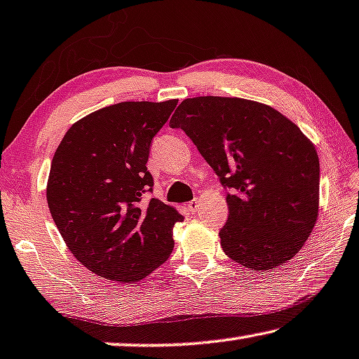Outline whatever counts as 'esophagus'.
Listing matches in <instances>:
<instances>
[{
    "instance_id": "34e87169",
    "label": "esophagus",
    "mask_w": 359,
    "mask_h": 359,
    "mask_svg": "<svg viewBox=\"0 0 359 359\" xmlns=\"http://www.w3.org/2000/svg\"><path fill=\"white\" fill-rule=\"evenodd\" d=\"M198 207H201V201H198V198H194V201H191L189 203H187V208H189L192 213H196L198 210Z\"/></svg>"
}]
</instances>
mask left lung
<instances>
[{"mask_svg": "<svg viewBox=\"0 0 359 359\" xmlns=\"http://www.w3.org/2000/svg\"><path fill=\"white\" fill-rule=\"evenodd\" d=\"M172 128L197 146L228 194L219 244L231 260L271 271L305 245L319 212L316 147L285 115L242 97H187Z\"/></svg>", "mask_w": 359, "mask_h": 359, "instance_id": "obj_1", "label": "left lung"}]
</instances>
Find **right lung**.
Wrapping results in <instances>:
<instances>
[{
  "label": "right lung",
  "instance_id": "obj_1",
  "mask_svg": "<svg viewBox=\"0 0 359 359\" xmlns=\"http://www.w3.org/2000/svg\"><path fill=\"white\" fill-rule=\"evenodd\" d=\"M178 99L102 107L67 130L54 152L46 198L65 245L104 279L133 284L168 260L172 229L183 219L158 198L147 172L152 137Z\"/></svg>",
  "mask_w": 359,
  "mask_h": 359
}]
</instances>
